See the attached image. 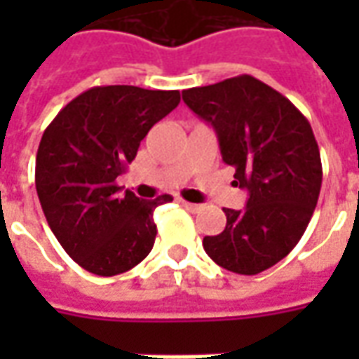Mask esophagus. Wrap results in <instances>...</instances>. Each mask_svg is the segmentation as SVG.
<instances>
[{"label":"esophagus","instance_id":"1","mask_svg":"<svg viewBox=\"0 0 359 359\" xmlns=\"http://www.w3.org/2000/svg\"><path fill=\"white\" fill-rule=\"evenodd\" d=\"M182 205H184V208H187L188 211H200L202 210V205H198V203H190V202H184V200H182Z\"/></svg>","mask_w":359,"mask_h":359}]
</instances>
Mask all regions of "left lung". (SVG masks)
<instances>
[{"label": "left lung", "instance_id": "8db88e82", "mask_svg": "<svg viewBox=\"0 0 359 359\" xmlns=\"http://www.w3.org/2000/svg\"><path fill=\"white\" fill-rule=\"evenodd\" d=\"M219 138L234 182L248 190L242 211L225 208V231L203 250L223 269L257 275L300 242L317 205L323 169L309 121L288 97L250 74L182 92Z\"/></svg>", "mask_w": 359, "mask_h": 359}]
</instances>
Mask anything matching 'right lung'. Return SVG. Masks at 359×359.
Listing matches in <instances>:
<instances>
[{
  "mask_svg": "<svg viewBox=\"0 0 359 359\" xmlns=\"http://www.w3.org/2000/svg\"><path fill=\"white\" fill-rule=\"evenodd\" d=\"M180 102L179 90L94 86L76 95L43 130L36 192L59 244L82 269L113 277L133 269L156 242L154 210L172 196L118 194L149 128Z\"/></svg>",
  "mask_w": 359,
  "mask_h": 359,
  "instance_id": "obj_1",
  "label": "right lung"
}]
</instances>
